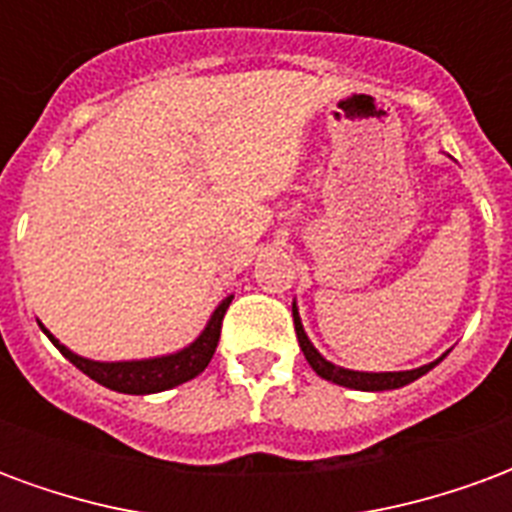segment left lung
<instances>
[{
    "label": "left lung",
    "instance_id": "left-lung-1",
    "mask_svg": "<svg viewBox=\"0 0 512 512\" xmlns=\"http://www.w3.org/2000/svg\"><path fill=\"white\" fill-rule=\"evenodd\" d=\"M292 317H295V333L297 342H300V350L306 355V361L311 364V369L320 375V378L331 380V383H339V386H347V389L358 391H389V389H402L408 386L416 378L427 375L438 361H444V355L433 361V364H424L419 369H408V372H355V369H344V366H336L331 361H325L317 347L308 342L306 331H303V322H300V314H297V306H292Z\"/></svg>",
    "mask_w": 512,
    "mask_h": 512
}]
</instances>
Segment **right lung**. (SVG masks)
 <instances>
[{
    "instance_id": "1",
    "label": "right lung",
    "mask_w": 512,
    "mask_h": 512,
    "mask_svg": "<svg viewBox=\"0 0 512 512\" xmlns=\"http://www.w3.org/2000/svg\"><path fill=\"white\" fill-rule=\"evenodd\" d=\"M228 295L220 306L215 308L212 320L206 322L204 333L179 353L159 355V358H146V361H90V358H82V355L71 353L65 344H60L54 339L52 333L43 328V333L52 339V344L60 350V353L76 366L82 369L88 378H93L101 386H107L112 391H121V394H157V391H168L173 386H181L187 383L195 375H201L212 355L217 350V342H220V328H223V317H226V308L231 303Z\"/></svg>"
}]
</instances>
